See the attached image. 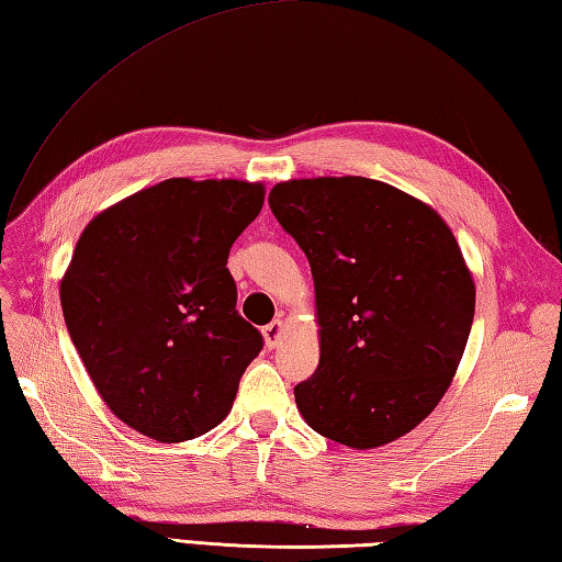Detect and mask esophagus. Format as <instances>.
<instances>
[{
	"instance_id": "obj_1",
	"label": "esophagus",
	"mask_w": 562,
	"mask_h": 562,
	"mask_svg": "<svg viewBox=\"0 0 562 562\" xmlns=\"http://www.w3.org/2000/svg\"><path fill=\"white\" fill-rule=\"evenodd\" d=\"M262 336H266V346L270 350L278 348L282 336H284V324L280 322V318H274V322H270L266 328H262Z\"/></svg>"
}]
</instances>
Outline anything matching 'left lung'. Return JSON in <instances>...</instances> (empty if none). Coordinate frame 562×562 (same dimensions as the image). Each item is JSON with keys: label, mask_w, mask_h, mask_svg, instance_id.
I'll list each match as a JSON object with an SVG mask.
<instances>
[{"label": "left lung", "mask_w": 562, "mask_h": 562, "mask_svg": "<svg viewBox=\"0 0 562 562\" xmlns=\"http://www.w3.org/2000/svg\"><path fill=\"white\" fill-rule=\"evenodd\" d=\"M270 209L312 266L322 358L294 387L304 422L350 448L409 434L441 402L475 284L431 206L368 178L292 180Z\"/></svg>", "instance_id": "obj_1"}]
</instances>
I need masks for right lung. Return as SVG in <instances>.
I'll return each instance as SVG.
<instances>
[{"mask_svg":"<svg viewBox=\"0 0 562 562\" xmlns=\"http://www.w3.org/2000/svg\"><path fill=\"white\" fill-rule=\"evenodd\" d=\"M262 184L172 178L94 216L60 282L65 326L109 409L180 443L226 419L262 336L236 312L228 250Z\"/></svg>","mask_w":562,"mask_h":562,"instance_id":"add662e5","label":"right lung"}]
</instances>
